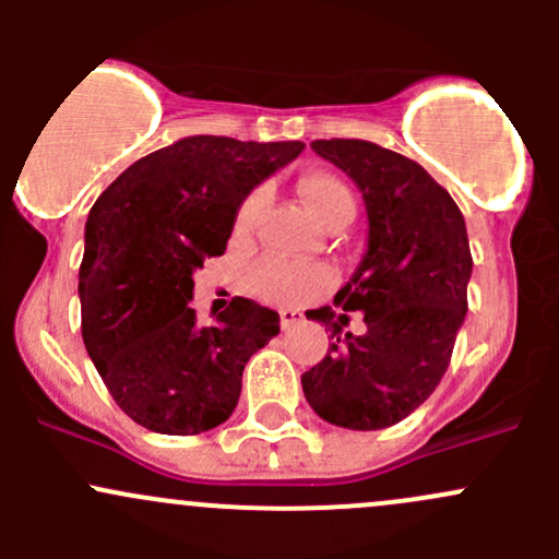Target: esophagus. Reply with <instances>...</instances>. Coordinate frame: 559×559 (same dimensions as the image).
I'll list each match as a JSON object with an SVG mask.
<instances>
[{"label":"esophagus","mask_w":559,"mask_h":559,"mask_svg":"<svg viewBox=\"0 0 559 559\" xmlns=\"http://www.w3.org/2000/svg\"><path fill=\"white\" fill-rule=\"evenodd\" d=\"M278 319H281V326H284V330H289V326H295L297 321H300V313H297L295 308H281Z\"/></svg>","instance_id":"obj_1"}]
</instances>
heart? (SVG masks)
I'll list each match as a JSON object with an SVG mask.
<instances>
[{
    "label": "heart",
    "instance_id": "heart-1",
    "mask_svg": "<svg viewBox=\"0 0 559 559\" xmlns=\"http://www.w3.org/2000/svg\"><path fill=\"white\" fill-rule=\"evenodd\" d=\"M300 194L308 202L311 213L321 224L335 222L337 216H354V194L341 178L330 173H311L300 180ZM262 194L253 191L243 200L235 216V233H248L257 218ZM332 284V275L319 264H297L286 259L267 257L248 273V289L259 300L275 302V306H289L302 302L308 297L319 295Z\"/></svg>",
    "mask_w": 559,
    "mask_h": 559
}]
</instances>
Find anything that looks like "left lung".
<instances>
[{
  "mask_svg": "<svg viewBox=\"0 0 559 559\" xmlns=\"http://www.w3.org/2000/svg\"><path fill=\"white\" fill-rule=\"evenodd\" d=\"M311 148L362 189L370 233L362 264L335 295L343 313L308 311L337 341L302 373V392L330 425L384 430L414 414L452 362L473 270L465 218L408 156L341 138ZM346 310L366 313L362 336L342 335Z\"/></svg>",
  "mask_w": 559,
  "mask_h": 559,
  "instance_id": "8db88e82",
  "label": "left lung"
}]
</instances>
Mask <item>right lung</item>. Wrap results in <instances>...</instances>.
<instances>
[{
    "mask_svg": "<svg viewBox=\"0 0 559 559\" xmlns=\"http://www.w3.org/2000/svg\"><path fill=\"white\" fill-rule=\"evenodd\" d=\"M302 148L183 138L127 167L88 211L83 343L118 408L145 430L197 436L227 421L246 362L278 335V313L248 297L202 324L191 273L227 251L243 197Z\"/></svg>",
    "mask_w": 559,
    "mask_h": 559,
    "instance_id": "add662e5",
    "label": "right lung"
}]
</instances>
